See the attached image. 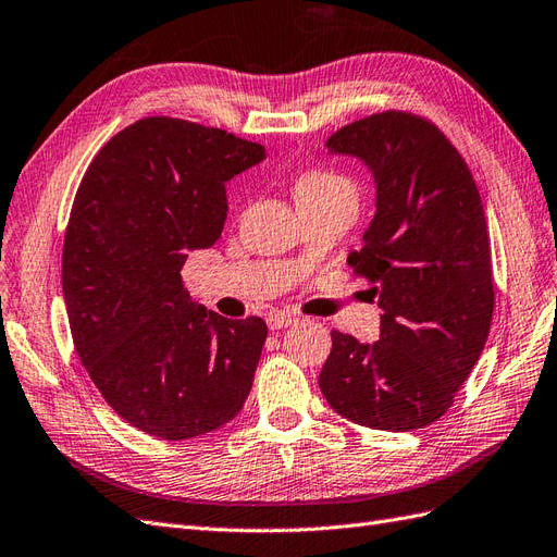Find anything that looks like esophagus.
Returning a JSON list of instances; mask_svg holds the SVG:
<instances>
[{
  "label": "esophagus",
  "mask_w": 557,
  "mask_h": 557,
  "mask_svg": "<svg viewBox=\"0 0 557 557\" xmlns=\"http://www.w3.org/2000/svg\"><path fill=\"white\" fill-rule=\"evenodd\" d=\"M267 323L272 330H281V327H288V325L297 323V315L288 313V311H274V313H269Z\"/></svg>",
  "instance_id": "esophagus-1"
}]
</instances>
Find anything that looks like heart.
Returning <instances> with one entry per match:
<instances>
[{
	"instance_id": "obj_1",
	"label": "heart",
	"mask_w": 557,
	"mask_h": 557,
	"mask_svg": "<svg viewBox=\"0 0 557 557\" xmlns=\"http://www.w3.org/2000/svg\"><path fill=\"white\" fill-rule=\"evenodd\" d=\"M337 194H351V197H356L349 180L327 171L302 173L295 183V199H323L337 197Z\"/></svg>"
}]
</instances>
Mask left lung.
<instances>
[{
    "label": "left lung",
    "mask_w": 557,
    "mask_h": 557,
    "mask_svg": "<svg viewBox=\"0 0 557 557\" xmlns=\"http://www.w3.org/2000/svg\"><path fill=\"white\" fill-rule=\"evenodd\" d=\"M374 177L363 248L349 252L382 309L380 339L333 330L319 386L360 426L414 431L441 419L483 351L494 311L490 234L475 180L422 116L382 112L327 138Z\"/></svg>",
    "instance_id": "8db88e82"
}]
</instances>
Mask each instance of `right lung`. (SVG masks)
<instances>
[{
    "instance_id": "add662e5",
    "label": "right lung",
    "mask_w": 557,
    "mask_h": 557,
    "mask_svg": "<svg viewBox=\"0 0 557 557\" xmlns=\"http://www.w3.org/2000/svg\"><path fill=\"white\" fill-rule=\"evenodd\" d=\"M264 147L222 128L147 116L119 131L88 166L63 248V295L86 372L110 408L163 441L232 422L250 394L267 323L191 302V250L227 220V183Z\"/></svg>"
}]
</instances>
